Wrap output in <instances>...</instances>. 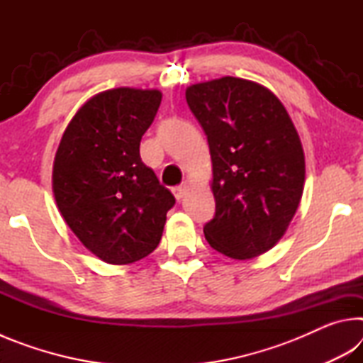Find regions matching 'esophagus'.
Returning <instances> with one entry per match:
<instances>
[{
    "label": "esophagus",
    "mask_w": 363,
    "mask_h": 363,
    "mask_svg": "<svg viewBox=\"0 0 363 363\" xmlns=\"http://www.w3.org/2000/svg\"><path fill=\"white\" fill-rule=\"evenodd\" d=\"M187 190H189L187 184H181V186H177V187L173 189V194H174V196H176L177 200H181V199H184V196H186Z\"/></svg>",
    "instance_id": "1"
}]
</instances>
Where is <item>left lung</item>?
Returning <instances> with one entry per match:
<instances>
[{
	"instance_id": "obj_1",
	"label": "left lung",
	"mask_w": 363,
	"mask_h": 363,
	"mask_svg": "<svg viewBox=\"0 0 363 363\" xmlns=\"http://www.w3.org/2000/svg\"><path fill=\"white\" fill-rule=\"evenodd\" d=\"M213 162L216 211L203 227L210 247L250 259L277 243L304 189V152L277 97L248 79L224 77L187 88Z\"/></svg>"
}]
</instances>
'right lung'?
<instances>
[{
  "label": "right lung",
  "mask_w": 363,
  "mask_h": 363,
  "mask_svg": "<svg viewBox=\"0 0 363 363\" xmlns=\"http://www.w3.org/2000/svg\"><path fill=\"white\" fill-rule=\"evenodd\" d=\"M160 102L157 89L118 88L94 96L73 116L54 158L60 214L79 242L110 264L150 255L176 203L139 153Z\"/></svg>",
  "instance_id": "add662e5"
}]
</instances>
